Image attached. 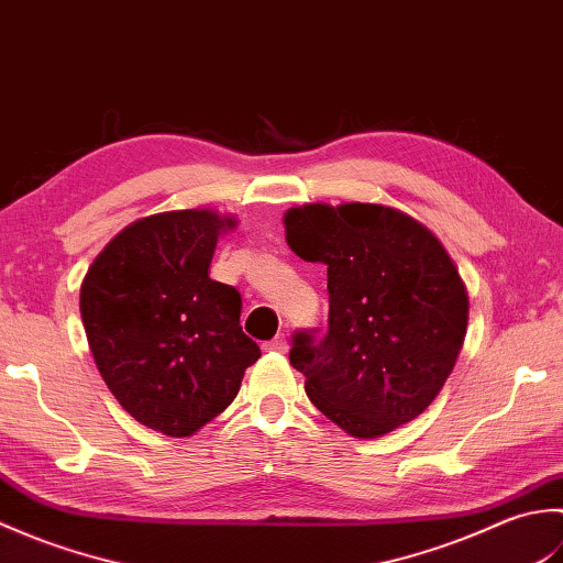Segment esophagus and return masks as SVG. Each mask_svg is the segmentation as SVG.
Returning a JSON list of instances; mask_svg holds the SVG:
<instances>
[{
  "label": "esophagus",
  "instance_id": "34e87169",
  "mask_svg": "<svg viewBox=\"0 0 563 563\" xmlns=\"http://www.w3.org/2000/svg\"><path fill=\"white\" fill-rule=\"evenodd\" d=\"M288 349H290V343L285 333H280V336H275L268 343H263V351H271V353H288Z\"/></svg>",
  "mask_w": 563,
  "mask_h": 563
}]
</instances>
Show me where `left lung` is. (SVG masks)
Here are the masks:
<instances>
[{
    "mask_svg": "<svg viewBox=\"0 0 563 563\" xmlns=\"http://www.w3.org/2000/svg\"><path fill=\"white\" fill-rule=\"evenodd\" d=\"M297 256L329 268V333H297L307 397L353 438L413 421L450 377L470 297L440 239L379 202H305L283 214Z\"/></svg>",
    "mask_w": 563,
    "mask_h": 563,
    "instance_id": "obj_1",
    "label": "left lung"
}]
</instances>
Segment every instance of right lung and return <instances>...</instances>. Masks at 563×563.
Instances as JSON below:
<instances>
[{"label": "right lung", "mask_w": 563, "mask_h": 563, "mask_svg": "<svg viewBox=\"0 0 563 563\" xmlns=\"http://www.w3.org/2000/svg\"><path fill=\"white\" fill-rule=\"evenodd\" d=\"M218 210L147 214L93 258L79 290L81 324L99 373L137 423L188 438L236 397L261 351L239 327L242 295L210 278Z\"/></svg>", "instance_id": "1"}]
</instances>
